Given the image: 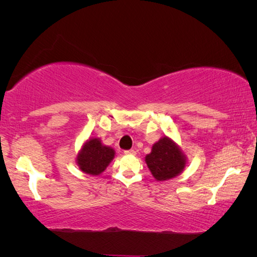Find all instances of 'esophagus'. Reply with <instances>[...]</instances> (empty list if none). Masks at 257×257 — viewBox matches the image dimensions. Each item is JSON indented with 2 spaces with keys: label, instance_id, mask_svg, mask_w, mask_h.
Here are the masks:
<instances>
[{
  "label": "esophagus",
  "instance_id": "1",
  "mask_svg": "<svg viewBox=\"0 0 257 257\" xmlns=\"http://www.w3.org/2000/svg\"><path fill=\"white\" fill-rule=\"evenodd\" d=\"M124 154H125V155H135V154H136V151H135V150L124 151Z\"/></svg>",
  "mask_w": 257,
  "mask_h": 257
}]
</instances>
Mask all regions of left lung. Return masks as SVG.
I'll list each match as a JSON object with an SVG mask.
<instances>
[{
	"mask_svg": "<svg viewBox=\"0 0 257 257\" xmlns=\"http://www.w3.org/2000/svg\"><path fill=\"white\" fill-rule=\"evenodd\" d=\"M145 161L152 175L160 181L178 176L186 164L180 150L168 137H163L155 143L151 153L146 155Z\"/></svg>",
	"mask_w": 257,
	"mask_h": 257,
	"instance_id": "8db88e82",
	"label": "left lung"
}]
</instances>
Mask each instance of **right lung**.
I'll return each mask as SVG.
<instances>
[{
	"instance_id": "obj_1",
	"label": "right lung",
	"mask_w": 257,
	"mask_h": 257,
	"mask_svg": "<svg viewBox=\"0 0 257 257\" xmlns=\"http://www.w3.org/2000/svg\"><path fill=\"white\" fill-rule=\"evenodd\" d=\"M113 158L114 151L111 147L103 146L99 139L92 138L86 142L78 154L77 162L82 172L97 176L105 170Z\"/></svg>"
}]
</instances>
